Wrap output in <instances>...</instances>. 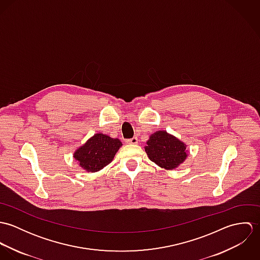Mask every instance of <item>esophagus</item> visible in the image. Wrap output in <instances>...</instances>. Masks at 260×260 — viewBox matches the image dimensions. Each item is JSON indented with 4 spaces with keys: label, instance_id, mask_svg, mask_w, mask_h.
Segmentation results:
<instances>
[{
    "label": "esophagus",
    "instance_id": "1",
    "mask_svg": "<svg viewBox=\"0 0 260 260\" xmlns=\"http://www.w3.org/2000/svg\"><path fill=\"white\" fill-rule=\"evenodd\" d=\"M137 141H138L137 137H132V138H130V139H128V140H126V142H127V143H129V144H136V143H137Z\"/></svg>",
    "mask_w": 260,
    "mask_h": 260
}]
</instances>
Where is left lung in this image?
Here are the masks:
<instances>
[{"label": "left lung", "mask_w": 260, "mask_h": 260, "mask_svg": "<svg viewBox=\"0 0 260 260\" xmlns=\"http://www.w3.org/2000/svg\"><path fill=\"white\" fill-rule=\"evenodd\" d=\"M186 145L166 131H157L150 136L145 151L150 160L162 168L174 169L187 157Z\"/></svg>", "instance_id": "8db88e82"}]
</instances>
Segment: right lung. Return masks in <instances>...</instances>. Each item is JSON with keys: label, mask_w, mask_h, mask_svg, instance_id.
<instances>
[{"label": "right lung", "mask_w": 260, "mask_h": 260, "mask_svg": "<svg viewBox=\"0 0 260 260\" xmlns=\"http://www.w3.org/2000/svg\"><path fill=\"white\" fill-rule=\"evenodd\" d=\"M122 146L119 139L102 133L95 134L74 153L80 166L88 172H96L107 166Z\"/></svg>", "instance_id": "1"}]
</instances>
